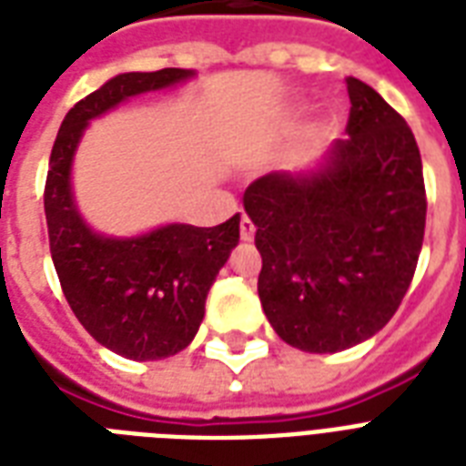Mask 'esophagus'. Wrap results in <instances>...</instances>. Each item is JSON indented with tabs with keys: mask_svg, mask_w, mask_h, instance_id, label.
Returning <instances> with one entry per match:
<instances>
[{
	"mask_svg": "<svg viewBox=\"0 0 466 466\" xmlns=\"http://www.w3.org/2000/svg\"><path fill=\"white\" fill-rule=\"evenodd\" d=\"M239 232H241V239H244V241H251V239H254L256 227H254V222H251V219L247 218V215H244V218H241Z\"/></svg>",
	"mask_w": 466,
	"mask_h": 466,
	"instance_id": "esophagus-1",
	"label": "esophagus"
}]
</instances>
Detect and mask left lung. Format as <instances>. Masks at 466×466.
Returning a JSON list of instances; mask_svg holds the SVG:
<instances>
[{"instance_id": "8db88e82", "label": "left lung", "mask_w": 466, "mask_h": 466, "mask_svg": "<svg viewBox=\"0 0 466 466\" xmlns=\"http://www.w3.org/2000/svg\"><path fill=\"white\" fill-rule=\"evenodd\" d=\"M346 84L348 140L317 167L273 171L244 193L263 258L261 307L305 353H339L382 331L411 285L426 229L411 127L372 86Z\"/></svg>"}]
</instances>
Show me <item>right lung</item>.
Wrapping results in <instances>:
<instances>
[{
  "instance_id": "add662e5",
  "label": "right lung",
  "mask_w": 466,
  "mask_h": 466,
  "mask_svg": "<svg viewBox=\"0 0 466 466\" xmlns=\"http://www.w3.org/2000/svg\"><path fill=\"white\" fill-rule=\"evenodd\" d=\"M193 76L178 67L116 75L65 116L50 155L46 219L62 292L84 329L127 360H161L190 346L208 292L239 244L241 218L218 227L171 222L135 237L96 232L76 208L72 164L91 120Z\"/></svg>"
}]
</instances>
